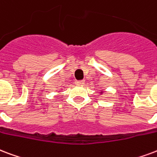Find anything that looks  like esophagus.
I'll list each match as a JSON object with an SVG mask.
<instances>
[{"mask_svg": "<svg viewBox=\"0 0 157 157\" xmlns=\"http://www.w3.org/2000/svg\"><path fill=\"white\" fill-rule=\"evenodd\" d=\"M85 81H76V85L77 86H81V85H84Z\"/></svg>", "mask_w": 157, "mask_h": 157, "instance_id": "esophagus-1", "label": "esophagus"}]
</instances>
